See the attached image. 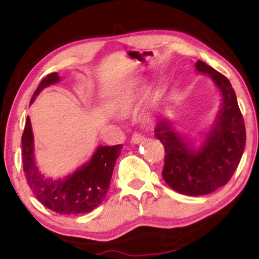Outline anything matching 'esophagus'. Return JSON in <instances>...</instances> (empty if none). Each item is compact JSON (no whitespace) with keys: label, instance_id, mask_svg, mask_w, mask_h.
<instances>
[{"label":"esophagus","instance_id":"34e87169","mask_svg":"<svg viewBox=\"0 0 259 259\" xmlns=\"http://www.w3.org/2000/svg\"><path fill=\"white\" fill-rule=\"evenodd\" d=\"M143 139H144L143 136H140L139 134H136V133H135V134L133 135V137H131L130 142L133 143V144H139V143L143 142Z\"/></svg>","mask_w":259,"mask_h":259}]
</instances>
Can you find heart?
<instances>
[{
    "instance_id": "obj_1",
    "label": "heart",
    "mask_w": 259,
    "mask_h": 259,
    "mask_svg": "<svg viewBox=\"0 0 259 259\" xmlns=\"http://www.w3.org/2000/svg\"><path fill=\"white\" fill-rule=\"evenodd\" d=\"M139 96L138 90L130 91V93L124 94L122 97L116 100L114 104V111L121 114V115H126L134 109L136 102H137Z\"/></svg>"
}]
</instances>
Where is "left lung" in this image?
I'll return each instance as SVG.
<instances>
[{"label": "left lung", "mask_w": 259, "mask_h": 259, "mask_svg": "<svg viewBox=\"0 0 259 259\" xmlns=\"http://www.w3.org/2000/svg\"><path fill=\"white\" fill-rule=\"evenodd\" d=\"M195 67L212 78L223 96L222 108L202 146L191 144L174 133L168 121L161 120L155 136L163 144L165 155L162 177L178 193L199 196L226 185L238 168L245 146V126L231 82L216 69L198 60Z\"/></svg>", "instance_id": "obj_1"}]
</instances>
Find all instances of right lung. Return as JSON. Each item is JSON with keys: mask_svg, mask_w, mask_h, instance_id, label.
<instances>
[{"mask_svg": "<svg viewBox=\"0 0 259 259\" xmlns=\"http://www.w3.org/2000/svg\"><path fill=\"white\" fill-rule=\"evenodd\" d=\"M59 81L57 73L47 75L35 90L30 104L46 87ZM122 145L99 146L90 162L82 165L66 178L54 181L38 171L34 161V138L27 116L21 137L23 166L26 181L40 202L52 211L61 214L87 213L103 202L111 184L114 165Z\"/></svg>", "mask_w": 259, "mask_h": 259, "instance_id": "add662e5", "label": "right lung"}]
</instances>
